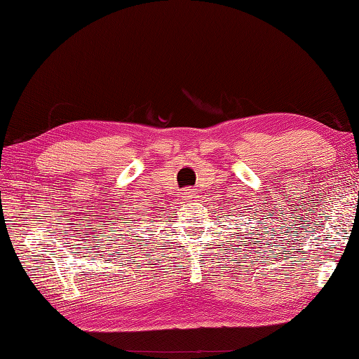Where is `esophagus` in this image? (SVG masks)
Wrapping results in <instances>:
<instances>
[{
  "label": "esophagus",
  "mask_w": 359,
  "mask_h": 359,
  "mask_svg": "<svg viewBox=\"0 0 359 359\" xmlns=\"http://www.w3.org/2000/svg\"><path fill=\"white\" fill-rule=\"evenodd\" d=\"M193 197H196V193L189 188L184 189V193H182V199H184V201H189V199H193Z\"/></svg>",
  "instance_id": "obj_1"
}]
</instances>
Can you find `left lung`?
<instances>
[{
    "mask_svg": "<svg viewBox=\"0 0 359 359\" xmlns=\"http://www.w3.org/2000/svg\"><path fill=\"white\" fill-rule=\"evenodd\" d=\"M261 230H266V226H264V228L261 226ZM271 231H273V228H271ZM259 236H262V234H259ZM262 238H265V236H262ZM256 242H257V241H256ZM259 242H262V241H259Z\"/></svg>",
    "mask_w": 359,
    "mask_h": 359,
    "instance_id": "8db88e82",
    "label": "left lung"
}]
</instances>
